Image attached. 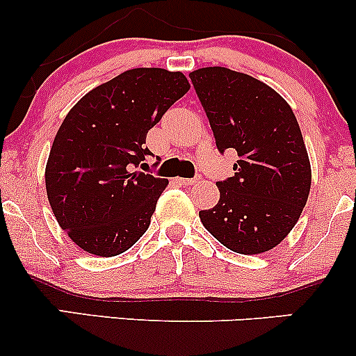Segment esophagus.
<instances>
[{"label": "esophagus", "instance_id": "34e87169", "mask_svg": "<svg viewBox=\"0 0 356 356\" xmlns=\"http://www.w3.org/2000/svg\"><path fill=\"white\" fill-rule=\"evenodd\" d=\"M179 182H181L182 186H194V184L199 182V179H186V177H182V179H179Z\"/></svg>", "mask_w": 356, "mask_h": 356}]
</instances>
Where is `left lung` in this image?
I'll list each match as a JSON object with an SVG mask.
<instances>
[{"label":"left lung","instance_id":"1","mask_svg":"<svg viewBox=\"0 0 356 356\" xmlns=\"http://www.w3.org/2000/svg\"><path fill=\"white\" fill-rule=\"evenodd\" d=\"M220 152L239 155L234 177L218 182L219 202L201 211L207 231L231 251L261 254L291 232L312 187L300 125L283 97L224 67L189 73Z\"/></svg>","mask_w":356,"mask_h":356}]
</instances>
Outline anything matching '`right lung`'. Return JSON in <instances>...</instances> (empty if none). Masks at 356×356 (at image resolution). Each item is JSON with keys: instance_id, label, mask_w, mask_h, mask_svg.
I'll return each instance as SVG.
<instances>
[{"instance_id": "1", "label": "right lung", "mask_w": 356, "mask_h": 356, "mask_svg": "<svg viewBox=\"0 0 356 356\" xmlns=\"http://www.w3.org/2000/svg\"><path fill=\"white\" fill-rule=\"evenodd\" d=\"M189 88L182 72L132 68L90 90L61 122L44 186L60 227L83 251L122 254L149 229L169 181L132 169L152 155L147 132Z\"/></svg>"}]
</instances>
